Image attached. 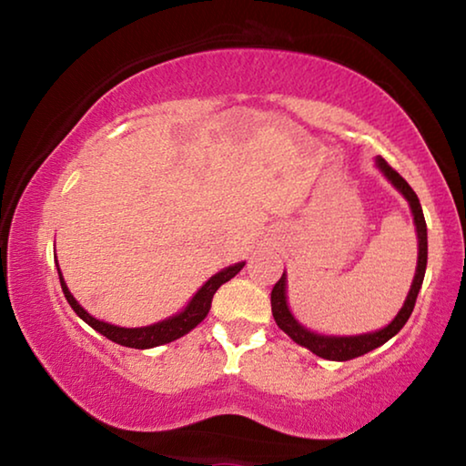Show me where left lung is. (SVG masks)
Segmentation results:
<instances>
[{"label": "left lung", "instance_id": "left-lung-1", "mask_svg": "<svg viewBox=\"0 0 466 466\" xmlns=\"http://www.w3.org/2000/svg\"><path fill=\"white\" fill-rule=\"evenodd\" d=\"M376 167L380 168L382 175L389 178L394 185V188H397V191L409 201V208H411L413 222L417 228V242H420V252H417V269H415L411 289H409L403 309L399 310V314L394 317L390 325L380 330H374V333L356 335V337H327V335L312 333V330L299 325V322L294 319V314H291L288 309L286 273L281 275V279L275 283L271 289V312H273L275 322H278V327L283 330V333H288L291 339H294L298 345H302L312 353H317L319 358H325L330 361H347V360L360 358L364 356V353L376 350V347L384 345L389 339L397 335L399 330L405 327V322L409 320V317H411V312L415 309V299L423 283L425 265H428V226H425L420 199H417L415 191L409 187L407 180L392 167H389V162H386L384 157L380 156L376 157Z\"/></svg>", "mask_w": 466, "mask_h": 466}]
</instances>
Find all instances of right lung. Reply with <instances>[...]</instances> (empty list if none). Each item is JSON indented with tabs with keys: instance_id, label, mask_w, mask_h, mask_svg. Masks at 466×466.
<instances>
[{
	"instance_id": "right-lung-1",
	"label": "right lung",
	"mask_w": 466,
	"mask_h": 466,
	"mask_svg": "<svg viewBox=\"0 0 466 466\" xmlns=\"http://www.w3.org/2000/svg\"><path fill=\"white\" fill-rule=\"evenodd\" d=\"M242 267H244V263H236V265L226 267V269L216 273L214 278H209L203 283L201 289L193 296L191 302L187 304V309L183 312H178V314H175V317H170L162 322H156V325L139 327V329L115 327V325H108V322H105V320L94 319L92 314L86 312L82 306L76 302L72 291L67 289L66 281H63L59 265H57V273H59L61 289H63V294H66V299L84 322H88V325L94 330H98L100 335H105L106 339H110V341L119 343L123 347H133V350H149V347H157V345L175 341V339L187 335L188 330L199 325V322L208 317V312L211 309V299H214V294L218 291V288L224 286L226 281H230L236 273H240Z\"/></svg>"
}]
</instances>
